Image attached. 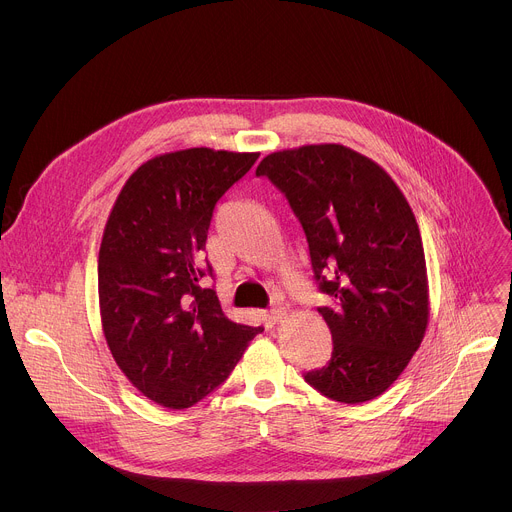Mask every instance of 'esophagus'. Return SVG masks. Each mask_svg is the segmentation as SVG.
<instances>
[{
  "instance_id": "1",
  "label": "esophagus",
  "mask_w": 512,
  "mask_h": 512,
  "mask_svg": "<svg viewBox=\"0 0 512 512\" xmlns=\"http://www.w3.org/2000/svg\"><path fill=\"white\" fill-rule=\"evenodd\" d=\"M283 318H285V308H281V306H275V308L269 312V320H271L273 324L281 322Z\"/></svg>"
}]
</instances>
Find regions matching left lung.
Instances as JSON below:
<instances>
[{"label": "left lung", "instance_id": "1", "mask_svg": "<svg viewBox=\"0 0 512 512\" xmlns=\"http://www.w3.org/2000/svg\"><path fill=\"white\" fill-rule=\"evenodd\" d=\"M306 233L332 356L304 373L324 397L364 403L385 393L419 348L429 316L427 271L409 202L373 160L338 143L269 154L257 166Z\"/></svg>", "mask_w": 512, "mask_h": 512}]
</instances>
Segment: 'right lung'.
Here are the masks:
<instances>
[{"mask_svg":"<svg viewBox=\"0 0 512 512\" xmlns=\"http://www.w3.org/2000/svg\"><path fill=\"white\" fill-rule=\"evenodd\" d=\"M259 154L192 148L141 164L99 249V306L117 367L145 397L188 409L223 385L263 328L229 320L202 257L216 202Z\"/></svg>","mask_w":512,"mask_h":512,"instance_id":"add662e5","label":"right lung"}]
</instances>
